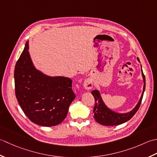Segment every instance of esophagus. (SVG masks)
<instances>
[{
	"label": "esophagus",
	"mask_w": 157,
	"mask_h": 157,
	"mask_svg": "<svg viewBox=\"0 0 157 157\" xmlns=\"http://www.w3.org/2000/svg\"><path fill=\"white\" fill-rule=\"evenodd\" d=\"M83 85H84V87L85 89H87V90H90V89H91L93 87L92 80L90 78L86 79L84 82V84H83Z\"/></svg>",
	"instance_id": "obj_1"
}]
</instances>
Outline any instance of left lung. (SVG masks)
Returning a JSON list of instances; mask_svg holds the SVG:
<instances>
[{"label": "left lung", "mask_w": 157, "mask_h": 157, "mask_svg": "<svg viewBox=\"0 0 157 157\" xmlns=\"http://www.w3.org/2000/svg\"><path fill=\"white\" fill-rule=\"evenodd\" d=\"M137 60H140L137 58ZM142 68V66H141ZM142 75L144 81V87H143V92L142 94L141 97H140L138 103L137 104L136 107L127 113H119L113 111L108 108L104 102L102 100L101 97L100 93L98 90H94L91 91V94L94 95L95 98V106L94 108V119L97 121L98 123H100L102 125L105 126H113V125H119L122 123L127 122L130 120L134 116V114L136 113V112L138 110L141 104L142 100L143 98L144 92L145 90L146 87V78L145 76L144 75L142 69Z\"/></svg>", "instance_id": "8db88e82"}]
</instances>
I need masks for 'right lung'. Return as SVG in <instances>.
I'll list each match as a JSON object with an SVG mask.
<instances>
[{
	"label": "right lung",
	"instance_id": "right-lung-1",
	"mask_svg": "<svg viewBox=\"0 0 157 157\" xmlns=\"http://www.w3.org/2000/svg\"><path fill=\"white\" fill-rule=\"evenodd\" d=\"M28 41L15 64V96L32 122L44 127L59 124L65 119L75 94L72 81L65 76H50L35 68Z\"/></svg>",
	"mask_w": 157,
	"mask_h": 157
}]
</instances>
